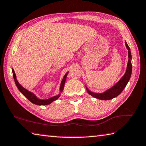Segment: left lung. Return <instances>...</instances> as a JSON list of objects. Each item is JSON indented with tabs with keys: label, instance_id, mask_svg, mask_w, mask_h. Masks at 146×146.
<instances>
[{
	"label": "left lung",
	"instance_id": "1",
	"mask_svg": "<svg viewBox=\"0 0 146 146\" xmlns=\"http://www.w3.org/2000/svg\"><path fill=\"white\" fill-rule=\"evenodd\" d=\"M125 45H126L127 48L128 49V61L127 63V70L126 72H125V75L121 77V78L116 83V84L113 86L109 89L106 90L105 92L102 93H95L93 92H91L90 90L88 89V88L86 87V89L87 92L90 94V96L97 99H101V100H110L113 98H116L119 94L121 93V92L126 87L128 81L130 78L131 75H132V55H131L130 48L128 46L127 42L125 41Z\"/></svg>",
	"mask_w": 146,
	"mask_h": 146
}]
</instances>
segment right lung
I'll use <instances>...</instances> for the list:
<instances>
[{
	"label": "right lung",
	"mask_w": 146,
	"mask_h": 146,
	"mask_svg": "<svg viewBox=\"0 0 146 146\" xmlns=\"http://www.w3.org/2000/svg\"><path fill=\"white\" fill-rule=\"evenodd\" d=\"M12 71H13V78L14 80V82H15L16 86H17V87H18V90L20 91V92H21L23 95L25 97V98H27L30 102H32V103H33L34 104L40 105V106L50 104V103H52L53 101H56V100H57L59 98L60 96H61V93L62 92V90H63V89H64L66 79V77H67L68 73V72L66 73L65 75L63 77V78H62V80L61 83V85H60V88H59L60 93L59 94H58L57 96L52 97V98H48L47 99H40L37 98V97L33 93L30 92V91H29V90H27L23 87L21 86V85L19 84L18 80H17L15 72H14V71L13 68H12Z\"/></svg>",
	"instance_id": "add662e5"
}]
</instances>
